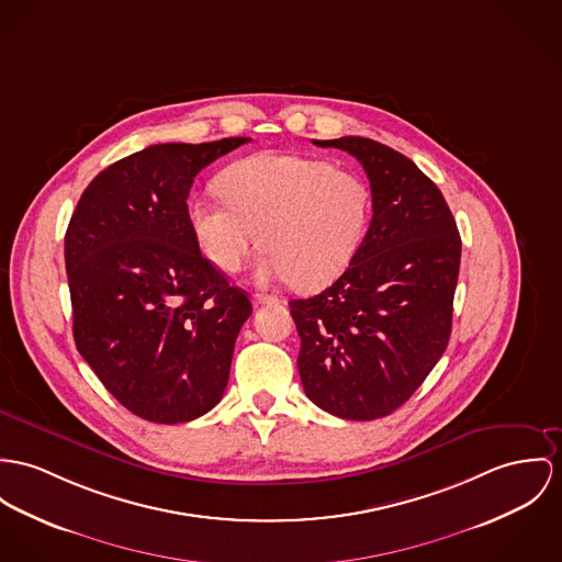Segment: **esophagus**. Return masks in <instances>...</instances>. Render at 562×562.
Here are the masks:
<instances>
[{
  "label": "esophagus",
  "instance_id": "esophagus-1",
  "mask_svg": "<svg viewBox=\"0 0 562 562\" xmlns=\"http://www.w3.org/2000/svg\"><path fill=\"white\" fill-rule=\"evenodd\" d=\"M252 300H255V303H257V305H265V303L278 302L276 297H271V295H262V293H255V297H252Z\"/></svg>",
  "mask_w": 562,
  "mask_h": 562
}]
</instances>
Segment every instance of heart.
Here are the masks:
<instances>
[{"instance_id": "obj_1", "label": "heart", "mask_w": 562, "mask_h": 562, "mask_svg": "<svg viewBox=\"0 0 562 562\" xmlns=\"http://www.w3.org/2000/svg\"><path fill=\"white\" fill-rule=\"evenodd\" d=\"M222 196H196L188 214L203 255L233 273L262 241L260 284L318 289L352 262L370 224V188L323 158L257 154L220 177Z\"/></svg>"}]
</instances>
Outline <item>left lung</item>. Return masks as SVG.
<instances>
[{"label":"left lung","mask_w":562,"mask_h":562,"mask_svg":"<svg viewBox=\"0 0 562 562\" xmlns=\"http://www.w3.org/2000/svg\"><path fill=\"white\" fill-rule=\"evenodd\" d=\"M312 143L361 162L372 222L329 289L289 303L297 368L318 408L372 422L400 408L449 345L462 239L436 183L400 151L363 136Z\"/></svg>","instance_id":"obj_1"}]
</instances>
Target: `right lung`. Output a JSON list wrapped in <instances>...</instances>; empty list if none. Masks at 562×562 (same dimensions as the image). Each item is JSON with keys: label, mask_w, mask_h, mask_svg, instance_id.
Returning a JSON list of instances; mask_svg holds the SVG:
<instances>
[{"label": "right lung", "mask_w": 562, "mask_h": 562, "mask_svg": "<svg viewBox=\"0 0 562 562\" xmlns=\"http://www.w3.org/2000/svg\"><path fill=\"white\" fill-rule=\"evenodd\" d=\"M248 140L136 151L95 175L70 217L64 252L75 345L140 419L192 422L228 383L252 303L201 255L186 201L201 169Z\"/></svg>", "instance_id": "1"}]
</instances>
